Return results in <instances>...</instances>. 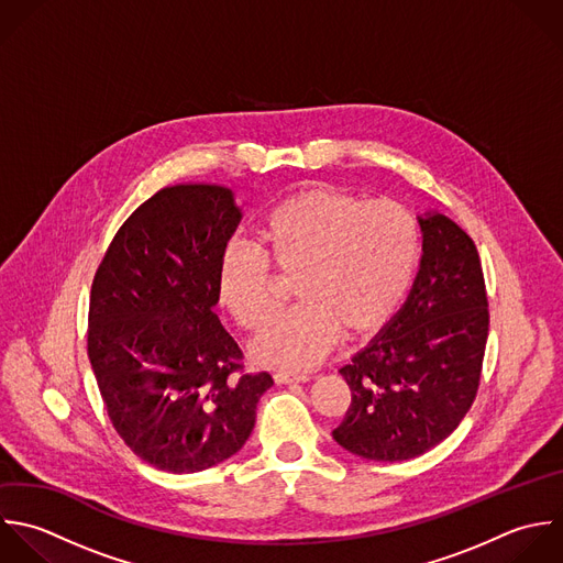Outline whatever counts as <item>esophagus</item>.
<instances>
[{"label": "esophagus", "mask_w": 563, "mask_h": 563, "mask_svg": "<svg viewBox=\"0 0 563 563\" xmlns=\"http://www.w3.org/2000/svg\"><path fill=\"white\" fill-rule=\"evenodd\" d=\"M274 379H276V384H305V382H309L311 377H309L307 373H287V371H278V373L274 375Z\"/></svg>", "instance_id": "obj_1"}]
</instances>
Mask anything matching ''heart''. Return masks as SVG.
<instances>
[{"label":"heart","mask_w":563,"mask_h":563,"mask_svg":"<svg viewBox=\"0 0 563 563\" xmlns=\"http://www.w3.org/2000/svg\"><path fill=\"white\" fill-rule=\"evenodd\" d=\"M256 245L232 243L219 263V296L243 327L274 307V267L296 278V309L276 313L252 340V357L272 368H313L338 342L382 327L401 302L419 258V228L393 201L316 186L276 206L256 228Z\"/></svg>","instance_id":"obj_1"}]
</instances>
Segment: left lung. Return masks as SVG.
I'll return each mask as SVG.
<instances>
[{
	"label": "left lung",
	"instance_id": "8db88e82",
	"mask_svg": "<svg viewBox=\"0 0 563 563\" xmlns=\"http://www.w3.org/2000/svg\"><path fill=\"white\" fill-rule=\"evenodd\" d=\"M421 261L395 318L340 375L351 406L333 439L366 461H410L443 443L472 408L489 335L483 267L448 214H417Z\"/></svg>",
	"mask_w": 563,
	"mask_h": 563
}]
</instances>
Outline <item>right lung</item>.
Returning <instances> with one entry per match:
<instances>
[{
	"instance_id": "add662e5",
	"label": "right lung",
	"mask_w": 563,
	"mask_h": 563,
	"mask_svg": "<svg viewBox=\"0 0 563 563\" xmlns=\"http://www.w3.org/2000/svg\"><path fill=\"white\" fill-rule=\"evenodd\" d=\"M241 219L228 186H166L122 223L93 276L87 353L100 397L129 450L162 472L234 456L274 386L269 373H243L214 311Z\"/></svg>"
}]
</instances>
